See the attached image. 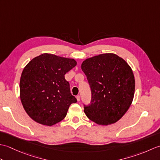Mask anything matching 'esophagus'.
<instances>
[{
    "label": "esophagus",
    "instance_id": "esophagus-1",
    "mask_svg": "<svg viewBox=\"0 0 160 160\" xmlns=\"http://www.w3.org/2000/svg\"><path fill=\"white\" fill-rule=\"evenodd\" d=\"M76 99H77V100L79 102L80 100V96H76Z\"/></svg>",
    "mask_w": 160,
    "mask_h": 160
}]
</instances>
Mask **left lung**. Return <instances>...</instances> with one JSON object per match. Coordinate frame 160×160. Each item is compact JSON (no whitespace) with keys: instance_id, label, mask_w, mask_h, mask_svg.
Wrapping results in <instances>:
<instances>
[{"instance_id":"8db88e82","label":"left lung","mask_w":160,"mask_h":160,"mask_svg":"<svg viewBox=\"0 0 160 160\" xmlns=\"http://www.w3.org/2000/svg\"><path fill=\"white\" fill-rule=\"evenodd\" d=\"M81 68L91 90L90 104L84 105L87 118L100 125L118 122L130 107L135 93V78L131 67L114 53L87 58Z\"/></svg>"}]
</instances>
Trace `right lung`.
I'll list each match as a JSON object with an SVG mask.
<instances>
[{
	"mask_svg": "<svg viewBox=\"0 0 160 160\" xmlns=\"http://www.w3.org/2000/svg\"><path fill=\"white\" fill-rule=\"evenodd\" d=\"M74 59L42 53L27 64L20 80L24 109L35 122L52 126L65 118L76 98L64 75L76 65Z\"/></svg>",
	"mask_w": 160,
	"mask_h": 160,
	"instance_id": "1",
	"label": "right lung"
}]
</instances>
